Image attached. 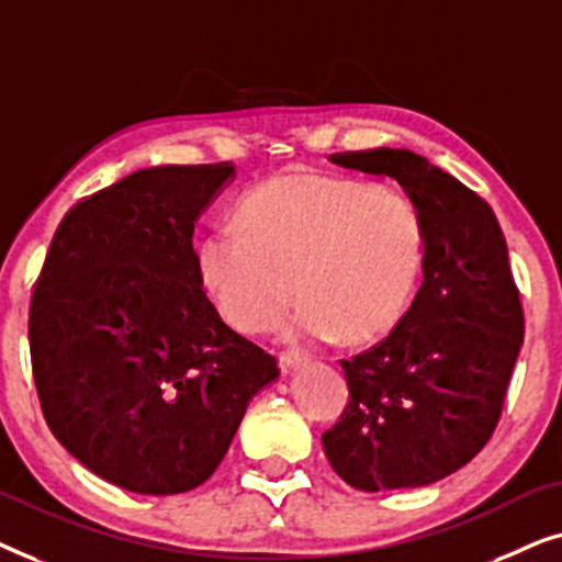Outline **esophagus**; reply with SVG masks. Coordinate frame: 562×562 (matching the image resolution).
Returning <instances> with one entry per match:
<instances>
[{"mask_svg": "<svg viewBox=\"0 0 562 562\" xmlns=\"http://www.w3.org/2000/svg\"><path fill=\"white\" fill-rule=\"evenodd\" d=\"M302 363H304V352H302V350L289 348V350H281V352H279V366H281V371H294V368L302 366Z\"/></svg>", "mask_w": 562, "mask_h": 562, "instance_id": "esophagus-1", "label": "esophagus"}]
</instances>
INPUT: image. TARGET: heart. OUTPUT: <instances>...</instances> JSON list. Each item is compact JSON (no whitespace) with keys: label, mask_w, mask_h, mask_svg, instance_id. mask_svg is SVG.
<instances>
[{"label":"heart","mask_w":562,"mask_h":562,"mask_svg":"<svg viewBox=\"0 0 562 562\" xmlns=\"http://www.w3.org/2000/svg\"><path fill=\"white\" fill-rule=\"evenodd\" d=\"M425 222L404 191L319 173H286L240 202L237 225L199 245L214 310L237 329L266 333L286 317L291 340H366L394 325L417 286Z\"/></svg>","instance_id":"heart-1"}]
</instances>
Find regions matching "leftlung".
I'll list each match as a JSON object with an SVG mask.
<instances>
[{"label": "left lung", "instance_id": "obj_1", "mask_svg": "<svg viewBox=\"0 0 562 562\" xmlns=\"http://www.w3.org/2000/svg\"><path fill=\"white\" fill-rule=\"evenodd\" d=\"M396 179L425 222L422 286L379 345L340 360L348 406L322 435L358 491L427 486L479 456L502 417L525 312L498 220L456 176L412 150L329 156Z\"/></svg>", "mask_w": 562, "mask_h": 562}]
</instances>
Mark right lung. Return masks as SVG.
Listing matches in <instances>:
<instances>
[{"label": "right lung", "instance_id": "add662e5", "mask_svg": "<svg viewBox=\"0 0 562 562\" xmlns=\"http://www.w3.org/2000/svg\"><path fill=\"white\" fill-rule=\"evenodd\" d=\"M233 164L160 166L68 210L30 304V360L56 440L135 494H183L225 458L276 358L204 294L194 225Z\"/></svg>", "mask_w": 562, "mask_h": 562}]
</instances>
